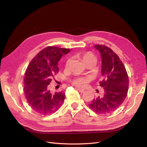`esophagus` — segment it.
Here are the masks:
<instances>
[{"label": "esophagus", "instance_id": "34e87169", "mask_svg": "<svg viewBox=\"0 0 147 147\" xmlns=\"http://www.w3.org/2000/svg\"><path fill=\"white\" fill-rule=\"evenodd\" d=\"M76 90H77L79 92H83L84 91V89H81V88H77V87H76Z\"/></svg>", "mask_w": 147, "mask_h": 147}]
</instances>
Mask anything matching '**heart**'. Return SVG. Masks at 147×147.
Masks as SVG:
<instances>
[{"label":"heart","instance_id":"heart-1","mask_svg":"<svg viewBox=\"0 0 147 147\" xmlns=\"http://www.w3.org/2000/svg\"><path fill=\"white\" fill-rule=\"evenodd\" d=\"M79 56L82 59L83 61L86 64L92 60H96V57L94 55L92 54L91 52L88 51L85 53H83L82 54H80ZM70 59H68L65 62V67H68L70 63ZM90 80V78L89 77H77L72 80V83L79 87H83L88 83V82Z\"/></svg>","mask_w":147,"mask_h":147}]
</instances>
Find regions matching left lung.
<instances>
[{
    "label": "left lung",
    "instance_id": "8db88e82",
    "mask_svg": "<svg viewBox=\"0 0 147 147\" xmlns=\"http://www.w3.org/2000/svg\"><path fill=\"white\" fill-rule=\"evenodd\" d=\"M94 47L99 51L102 57V80L99 83L104 88V92L93 99L89 106L98 114L110 113L119 107L125 99L129 77L122 61L112 49L104 45Z\"/></svg>",
    "mask_w": 147,
    "mask_h": 147
}]
</instances>
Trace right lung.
<instances>
[{
	"label": "right lung",
	"instance_id": "obj_1",
	"mask_svg": "<svg viewBox=\"0 0 147 147\" xmlns=\"http://www.w3.org/2000/svg\"><path fill=\"white\" fill-rule=\"evenodd\" d=\"M67 48L48 47L31 60L24 75V92L29 105L37 113L48 115L55 113L63 104L64 91L51 93L48 85L54 75L58 73L57 63L70 52Z\"/></svg>",
	"mask_w": 147,
	"mask_h": 147
}]
</instances>
